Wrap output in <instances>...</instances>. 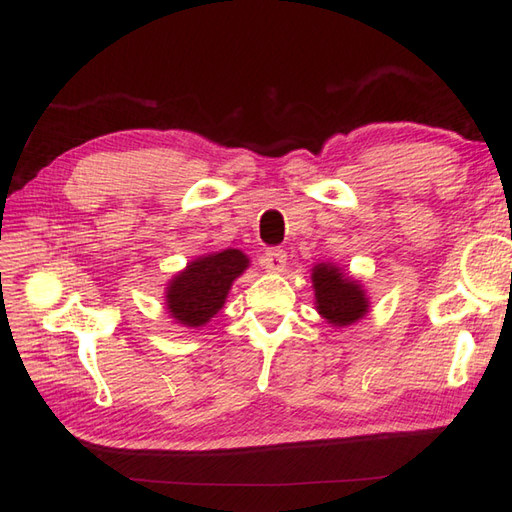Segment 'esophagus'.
<instances>
[{
  "label": "esophagus",
  "mask_w": 512,
  "mask_h": 512,
  "mask_svg": "<svg viewBox=\"0 0 512 512\" xmlns=\"http://www.w3.org/2000/svg\"><path fill=\"white\" fill-rule=\"evenodd\" d=\"M285 264H287V255L283 248H268V251L264 253V257H261V266H264L266 270L270 272H281L285 270Z\"/></svg>",
  "instance_id": "esophagus-1"
}]
</instances>
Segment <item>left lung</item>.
Segmentation results:
<instances>
[{
    "instance_id": "1",
    "label": "left lung",
    "mask_w": 512,
    "mask_h": 512,
    "mask_svg": "<svg viewBox=\"0 0 512 512\" xmlns=\"http://www.w3.org/2000/svg\"><path fill=\"white\" fill-rule=\"evenodd\" d=\"M313 290H316V305L322 318L329 324L346 326L357 322L368 313V298L357 281L348 279L331 264H320L313 268Z\"/></svg>"
}]
</instances>
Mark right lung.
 Listing matches in <instances>:
<instances>
[{
  "mask_svg": "<svg viewBox=\"0 0 512 512\" xmlns=\"http://www.w3.org/2000/svg\"><path fill=\"white\" fill-rule=\"evenodd\" d=\"M246 266L248 257L235 248L192 261L168 285V313L186 326H203L225 305L233 279L240 277Z\"/></svg>",
  "mask_w": 512,
  "mask_h": 512,
  "instance_id": "obj_1",
  "label": "right lung"
}]
</instances>
